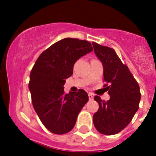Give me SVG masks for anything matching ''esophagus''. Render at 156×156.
<instances>
[{
    "instance_id": "34e87169",
    "label": "esophagus",
    "mask_w": 156,
    "mask_h": 156,
    "mask_svg": "<svg viewBox=\"0 0 156 156\" xmlns=\"http://www.w3.org/2000/svg\"><path fill=\"white\" fill-rule=\"evenodd\" d=\"M88 97H89L90 100H94V94H93L92 93H89V94H88Z\"/></svg>"
}]
</instances>
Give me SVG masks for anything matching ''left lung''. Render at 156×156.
Instances as JSON below:
<instances>
[{"label":"left lung","instance_id":"1","mask_svg":"<svg viewBox=\"0 0 156 156\" xmlns=\"http://www.w3.org/2000/svg\"><path fill=\"white\" fill-rule=\"evenodd\" d=\"M93 47L103 63V81L106 83L103 87H106L110 96L107 101H103L98 96L94 97L99 109L93 117L94 125L100 133L116 134L129 125L139 108V84L114 49L95 42H93Z\"/></svg>","mask_w":156,"mask_h":156}]
</instances>
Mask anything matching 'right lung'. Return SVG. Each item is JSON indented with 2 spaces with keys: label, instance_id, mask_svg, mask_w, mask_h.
<instances>
[{
  "label": "right lung",
  "instance_id": "right-lung-1",
  "mask_svg": "<svg viewBox=\"0 0 156 156\" xmlns=\"http://www.w3.org/2000/svg\"><path fill=\"white\" fill-rule=\"evenodd\" d=\"M92 50L87 41L66 37L45 50L31 69L29 88L33 107L52 133L64 134L72 130L88 101L84 90L65 94L63 85L73 74L75 62Z\"/></svg>",
  "mask_w": 156,
  "mask_h": 156
}]
</instances>
